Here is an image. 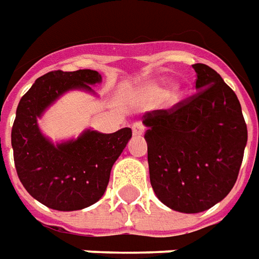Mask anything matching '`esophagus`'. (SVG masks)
Listing matches in <instances>:
<instances>
[{
  "mask_svg": "<svg viewBox=\"0 0 259 259\" xmlns=\"http://www.w3.org/2000/svg\"><path fill=\"white\" fill-rule=\"evenodd\" d=\"M145 131V126L144 124L141 122V121H137V122H134L133 124V133L134 135H142Z\"/></svg>",
  "mask_w": 259,
  "mask_h": 259,
  "instance_id": "esophagus-1",
  "label": "esophagus"
}]
</instances>
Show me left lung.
<instances>
[{
  "label": "left lung",
  "mask_w": 259,
  "mask_h": 259,
  "mask_svg": "<svg viewBox=\"0 0 259 259\" xmlns=\"http://www.w3.org/2000/svg\"><path fill=\"white\" fill-rule=\"evenodd\" d=\"M193 69L199 92L142 115L153 192L181 213L204 211L230 193L247 145L235 93L207 65Z\"/></svg>",
  "instance_id": "8db88e82"
}]
</instances>
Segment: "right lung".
I'll list each match as a JSON object with an SVG mask.
<instances>
[{
    "mask_svg": "<svg viewBox=\"0 0 259 259\" xmlns=\"http://www.w3.org/2000/svg\"><path fill=\"white\" fill-rule=\"evenodd\" d=\"M101 81L96 70L44 74L25 93L11 131L18 178L33 199L53 210L73 211L94 204L104 194L114 162L133 137L131 128L114 134L85 131L76 141L53 145L37 128V117L72 89L92 92Z\"/></svg>",
    "mask_w": 259,
    "mask_h": 259,
    "instance_id": "right-lung-1",
    "label": "right lung"
}]
</instances>
